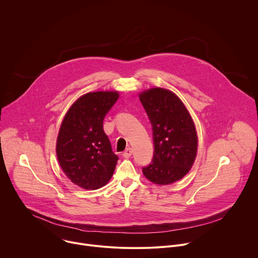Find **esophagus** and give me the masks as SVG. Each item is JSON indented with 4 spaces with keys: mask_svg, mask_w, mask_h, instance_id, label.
<instances>
[{
    "mask_svg": "<svg viewBox=\"0 0 258 258\" xmlns=\"http://www.w3.org/2000/svg\"><path fill=\"white\" fill-rule=\"evenodd\" d=\"M132 154H133V149L132 148H126V150L122 153V156L124 158H128V157L132 156Z\"/></svg>",
    "mask_w": 258,
    "mask_h": 258,
    "instance_id": "obj_1",
    "label": "esophagus"
}]
</instances>
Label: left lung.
I'll use <instances>...</instances> for the list:
<instances>
[{
	"mask_svg": "<svg viewBox=\"0 0 258 258\" xmlns=\"http://www.w3.org/2000/svg\"><path fill=\"white\" fill-rule=\"evenodd\" d=\"M153 135L154 153L144 175L157 185H168L185 176L197 153V134L185 105L170 91L155 88L140 95Z\"/></svg>",
	"mask_w": 258,
	"mask_h": 258,
	"instance_id": "8db88e82",
	"label": "left lung"
}]
</instances>
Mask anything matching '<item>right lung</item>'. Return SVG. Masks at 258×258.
I'll list each match as a JSON object with an SVG mask.
<instances>
[{"label":"right lung","instance_id":"1","mask_svg":"<svg viewBox=\"0 0 258 258\" xmlns=\"http://www.w3.org/2000/svg\"><path fill=\"white\" fill-rule=\"evenodd\" d=\"M118 97L117 92L88 93L70 107L61 123L58 161L68 178L86 190L103 187L114 172L118 156L103 130V120Z\"/></svg>","mask_w":258,"mask_h":258}]
</instances>
